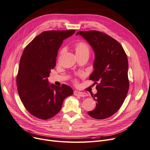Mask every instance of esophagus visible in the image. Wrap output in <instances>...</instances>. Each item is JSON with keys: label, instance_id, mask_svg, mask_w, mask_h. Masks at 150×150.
<instances>
[{"label": "esophagus", "instance_id": "obj_1", "mask_svg": "<svg viewBox=\"0 0 150 150\" xmlns=\"http://www.w3.org/2000/svg\"><path fill=\"white\" fill-rule=\"evenodd\" d=\"M74 95L76 96H79V97H86V96L87 95V94L86 93L80 92H77L76 91L74 92Z\"/></svg>", "mask_w": 150, "mask_h": 150}]
</instances>
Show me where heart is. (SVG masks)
Masks as SVG:
<instances>
[{
    "instance_id": "heart-1",
    "label": "heart",
    "mask_w": 150,
    "mask_h": 150,
    "mask_svg": "<svg viewBox=\"0 0 150 150\" xmlns=\"http://www.w3.org/2000/svg\"><path fill=\"white\" fill-rule=\"evenodd\" d=\"M74 50L77 57H82L84 55H89L90 49L88 45L84 42H79L75 44ZM64 49L61 50V53H64Z\"/></svg>"
}]
</instances>
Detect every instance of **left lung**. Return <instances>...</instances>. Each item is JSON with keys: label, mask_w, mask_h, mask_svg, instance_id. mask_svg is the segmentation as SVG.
Masks as SVG:
<instances>
[{"label": "left lung", "mask_w": 150, "mask_h": 150, "mask_svg": "<svg viewBox=\"0 0 150 150\" xmlns=\"http://www.w3.org/2000/svg\"><path fill=\"white\" fill-rule=\"evenodd\" d=\"M94 52V71L89 79L97 83V92L92 97L96 108L88 111L95 119L109 117L120 108L126 97L129 88L128 59L122 45L106 34L97 31H79Z\"/></svg>", "instance_id": "8db88e82"}]
</instances>
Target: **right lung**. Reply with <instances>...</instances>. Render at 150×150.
Instances as JSON below:
<instances>
[{"instance_id":"add662e5","label":"right lung","mask_w":150,"mask_h":150,"mask_svg":"<svg viewBox=\"0 0 150 150\" xmlns=\"http://www.w3.org/2000/svg\"><path fill=\"white\" fill-rule=\"evenodd\" d=\"M74 30L44 31L25 49L16 77L17 89L26 109L34 116L46 120L61 110L64 100L73 94L71 87L50 83L48 77L56 66L63 41Z\"/></svg>"}]
</instances>
